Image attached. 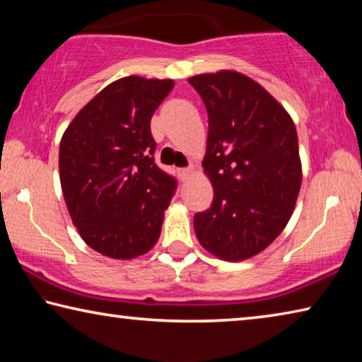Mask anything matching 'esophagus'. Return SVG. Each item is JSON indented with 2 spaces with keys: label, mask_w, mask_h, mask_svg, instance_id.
<instances>
[{
  "label": "esophagus",
  "mask_w": 362,
  "mask_h": 362,
  "mask_svg": "<svg viewBox=\"0 0 362 362\" xmlns=\"http://www.w3.org/2000/svg\"><path fill=\"white\" fill-rule=\"evenodd\" d=\"M193 174H194V169L193 168H187V169H180L179 170V175H180L182 180H188Z\"/></svg>",
  "instance_id": "1"
}]
</instances>
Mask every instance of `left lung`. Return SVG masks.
<instances>
[{
  "label": "left lung",
  "instance_id": "obj_1",
  "mask_svg": "<svg viewBox=\"0 0 362 362\" xmlns=\"http://www.w3.org/2000/svg\"><path fill=\"white\" fill-rule=\"evenodd\" d=\"M188 83L209 116L203 168L214 188L209 209L194 216L196 238L217 259L243 262L267 249L292 217L302 185L296 124L240 71L201 73Z\"/></svg>",
  "mask_w": 362,
  "mask_h": 362
}]
</instances>
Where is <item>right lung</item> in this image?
Listing matches in <instances>:
<instances>
[{
	"label": "right lung",
	"mask_w": 362,
	"mask_h": 362,
	"mask_svg": "<svg viewBox=\"0 0 362 362\" xmlns=\"http://www.w3.org/2000/svg\"><path fill=\"white\" fill-rule=\"evenodd\" d=\"M173 88V79H116L79 110L60 140V185L71 222L110 259L144 255L161 235L175 180L153 161L150 119Z\"/></svg>",
	"instance_id": "1"
}]
</instances>
